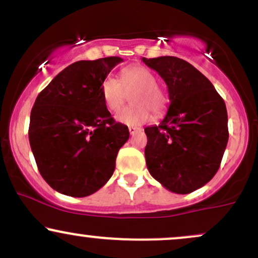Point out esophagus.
Returning a JSON list of instances; mask_svg holds the SVG:
<instances>
[{"label": "esophagus", "instance_id": "34e87169", "mask_svg": "<svg viewBox=\"0 0 258 258\" xmlns=\"http://www.w3.org/2000/svg\"><path fill=\"white\" fill-rule=\"evenodd\" d=\"M128 131L133 136V135H136V133H137V132H141L142 128H139V127H130Z\"/></svg>", "mask_w": 258, "mask_h": 258}]
</instances>
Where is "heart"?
Listing matches in <instances>:
<instances>
[{
  "label": "heart",
  "mask_w": 258,
  "mask_h": 258,
  "mask_svg": "<svg viewBox=\"0 0 258 258\" xmlns=\"http://www.w3.org/2000/svg\"><path fill=\"white\" fill-rule=\"evenodd\" d=\"M131 103L116 114V120L127 126H141L155 115L164 114L167 106V96L158 86L156 76L143 65H132L121 72L120 80L108 76L102 82L103 102L108 110L117 111L131 94Z\"/></svg>",
  "instance_id": "1"
}]
</instances>
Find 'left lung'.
Masks as SVG:
<instances>
[{"label":"left lung","instance_id":"obj_1","mask_svg":"<svg viewBox=\"0 0 258 258\" xmlns=\"http://www.w3.org/2000/svg\"><path fill=\"white\" fill-rule=\"evenodd\" d=\"M142 59L166 82L171 102L160 125L144 128L148 170L168 190L191 193L220 168L229 137L226 103L188 61L170 55Z\"/></svg>","mask_w":258,"mask_h":258}]
</instances>
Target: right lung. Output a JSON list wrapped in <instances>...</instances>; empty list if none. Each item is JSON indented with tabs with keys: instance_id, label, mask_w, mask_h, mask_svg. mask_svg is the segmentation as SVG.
<instances>
[{
	"instance_id": "add662e5",
	"label": "right lung",
	"mask_w": 258,
	"mask_h": 258,
	"mask_svg": "<svg viewBox=\"0 0 258 258\" xmlns=\"http://www.w3.org/2000/svg\"><path fill=\"white\" fill-rule=\"evenodd\" d=\"M120 57L73 63L55 76L31 109L29 141L43 179L59 193H96L115 170L117 153L130 137L103 102L102 82Z\"/></svg>"
}]
</instances>
